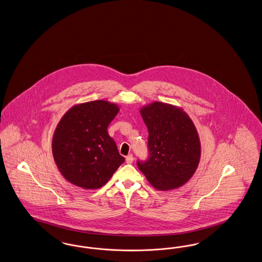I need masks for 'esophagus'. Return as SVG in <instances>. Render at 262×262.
Masks as SVG:
<instances>
[{
	"label": "esophagus",
	"instance_id": "obj_1",
	"mask_svg": "<svg viewBox=\"0 0 262 262\" xmlns=\"http://www.w3.org/2000/svg\"><path fill=\"white\" fill-rule=\"evenodd\" d=\"M134 160H135V158H134V156H133L132 154H129L128 156H126V162L127 164H132V163L134 162Z\"/></svg>",
	"mask_w": 262,
	"mask_h": 262
}]
</instances>
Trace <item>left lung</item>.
<instances>
[{
    "label": "left lung",
    "mask_w": 262,
    "mask_h": 262,
    "mask_svg": "<svg viewBox=\"0 0 262 262\" xmlns=\"http://www.w3.org/2000/svg\"><path fill=\"white\" fill-rule=\"evenodd\" d=\"M140 114L149 133V156L137 160V167L158 190L182 186L196 171L201 157L192 120L182 109L159 101L142 107Z\"/></svg>",
    "instance_id": "1"
}]
</instances>
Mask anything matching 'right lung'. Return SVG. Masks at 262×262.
<instances>
[{
  "instance_id": "add662e5",
  "label": "right lung",
  "mask_w": 262,
  "mask_h": 262,
  "mask_svg": "<svg viewBox=\"0 0 262 262\" xmlns=\"http://www.w3.org/2000/svg\"><path fill=\"white\" fill-rule=\"evenodd\" d=\"M119 107L95 100L70 108L55 128L54 162L65 179L78 187L100 188L125 162L107 127Z\"/></svg>"
}]
</instances>
